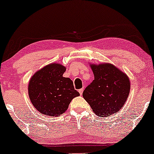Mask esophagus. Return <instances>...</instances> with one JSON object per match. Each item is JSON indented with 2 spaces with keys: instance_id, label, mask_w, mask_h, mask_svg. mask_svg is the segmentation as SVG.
Wrapping results in <instances>:
<instances>
[{
  "instance_id": "1",
  "label": "esophagus",
  "mask_w": 154,
  "mask_h": 154,
  "mask_svg": "<svg viewBox=\"0 0 154 154\" xmlns=\"http://www.w3.org/2000/svg\"><path fill=\"white\" fill-rule=\"evenodd\" d=\"M78 91H79V94H80V95H82V93H83V88H81V89H79Z\"/></svg>"
}]
</instances>
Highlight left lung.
Returning a JSON list of instances; mask_svg holds the SVG:
<instances>
[{"label": "left lung", "mask_w": 154, "mask_h": 154, "mask_svg": "<svg viewBox=\"0 0 154 154\" xmlns=\"http://www.w3.org/2000/svg\"><path fill=\"white\" fill-rule=\"evenodd\" d=\"M94 79L82 96L96 115L108 117L125 105L130 91L128 77L110 63L91 65Z\"/></svg>", "instance_id": "left-lung-1"}]
</instances>
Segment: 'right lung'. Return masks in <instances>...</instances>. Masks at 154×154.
Returning a JSON list of instances; mask_svg holds the SVG:
<instances>
[{
    "instance_id": "1",
    "label": "right lung",
    "mask_w": 154,
    "mask_h": 154,
    "mask_svg": "<svg viewBox=\"0 0 154 154\" xmlns=\"http://www.w3.org/2000/svg\"><path fill=\"white\" fill-rule=\"evenodd\" d=\"M66 67L51 63L37 72L30 79L28 93L32 103L41 114L59 116L68 109L71 100L79 96L73 82L63 77Z\"/></svg>"
}]
</instances>
